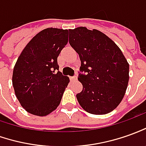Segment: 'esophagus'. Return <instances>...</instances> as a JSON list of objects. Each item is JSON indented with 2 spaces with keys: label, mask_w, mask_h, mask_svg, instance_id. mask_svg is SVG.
<instances>
[{
  "label": "esophagus",
  "mask_w": 146,
  "mask_h": 146,
  "mask_svg": "<svg viewBox=\"0 0 146 146\" xmlns=\"http://www.w3.org/2000/svg\"><path fill=\"white\" fill-rule=\"evenodd\" d=\"M70 79H71V80H73V81H74V80H76V79H77V75H74V76H71Z\"/></svg>",
  "instance_id": "34e87169"
}]
</instances>
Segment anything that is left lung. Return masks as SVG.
<instances>
[{
	"label": "left lung",
	"instance_id": "obj_1",
	"mask_svg": "<svg viewBox=\"0 0 146 146\" xmlns=\"http://www.w3.org/2000/svg\"><path fill=\"white\" fill-rule=\"evenodd\" d=\"M69 44L81 60L79 103L92 114L111 112L122 100L129 82V63L120 48L104 33L86 27L70 29Z\"/></svg>",
	"mask_w": 146,
	"mask_h": 146
}]
</instances>
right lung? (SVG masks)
I'll use <instances>...</instances> for the list:
<instances>
[{"label": "right lung", "mask_w": 146, "mask_h": 146, "mask_svg": "<svg viewBox=\"0 0 146 146\" xmlns=\"http://www.w3.org/2000/svg\"><path fill=\"white\" fill-rule=\"evenodd\" d=\"M67 40V29H44L29 41L17 59L13 86L29 113L46 116L60 105L70 80L59 71L57 58Z\"/></svg>", "instance_id": "right-lung-1"}]
</instances>
